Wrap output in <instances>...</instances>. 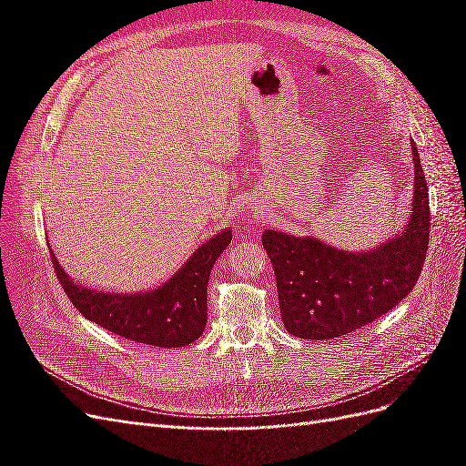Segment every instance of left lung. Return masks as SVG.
I'll return each mask as SVG.
<instances>
[{
  "mask_svg": "<svg viewBox=\"0 0 466 466\" xmlns=\"http://www.w3.org/2000/svg\"><path fill=\"white\" fill-rule=\"evenodd\" d=\"M414 204L400 235L368 252L340 250L315 237L266 229L281 320L303 340H329L360 330L397 307L420 278L430 243V196L416 144Z\"/></svg>",
  "mask_w": 466,
  "mask_h": 466,
  "instance_id": "1",
  "label": "left lung"
}]
</instances>
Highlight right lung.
<instances>
[{"instance_id": "obj_1", "label": "right lung", "mask_w": 466, "mask_h": 466, "mask_svg": "<svg viewBox=\"0 0 466 466\" xmlns=\"http://www.w3.org/2000/svg\"><path fill=\"white\" fill-rule=\"evenodd\" d=\"M231 243L225 229L187 260L163 286L146 293H106L79 286L50 250L56 276L77 311L126 340L180 348L200 338L208 319V279L216 260Z\"/></svg>"}]
</instances>
